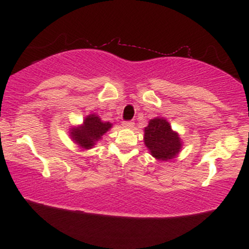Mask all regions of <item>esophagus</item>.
Listing matches in <instances>:
<instances>
[{"mask_svg": "<svg viewBox=\"0 0 249 249\" xmlns=\"http://www.w3.org/2000/svg\"><path fill=\"white\" fill-rule=\"evenodd\" d=\"M123 126L124 127H127V128H131V127H133V125H134V123L133 122H131V121H126V122H123Z\"/></svg>", "mask_w": 249, "mask_h": 249, "instance_id": "34e87169", "label": "esophagus"}]
</instances>
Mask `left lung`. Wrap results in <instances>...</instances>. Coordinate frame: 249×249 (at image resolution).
I'll return each mask as SVG.
<instances>
[{
    "label": "left lung",
    "instance_id": "8db88e82",
    "mask_svg": "<svg viewBox=\"0 0 249 249\" xmlns=\"http://www.w3.org/2000/svg\"><path fill=\"white\" fill-rule=\"evenodd\" d=\"M144 142L156 159L167 161L181 150V139L165 118H153L144 130Z\"/></svg>",
    "mask_w": 249,
    "mask_h": 249
}]
</instances>
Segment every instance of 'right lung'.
I'll return each mask as SVG.
<instances>
[{
	"label": "right lung",
	"mask_w": 249,
	"mask_h": 249,
	"mask_svg": "<svg viewBox=\"0 0 249 249\" xmlns=\"http://www.w3.org/2000/svg\"><path fill=\"white\" fill-rule=\"evenodd\" d=\"M111 127H112L111 123L103 122L98 115L92 113V115L85 117L82 125L70 128V137L79 147L89 150V148L95 146L96 142Z\"/></svg>",
	"instance_id": "right-lung-1"
}]
</instances>
